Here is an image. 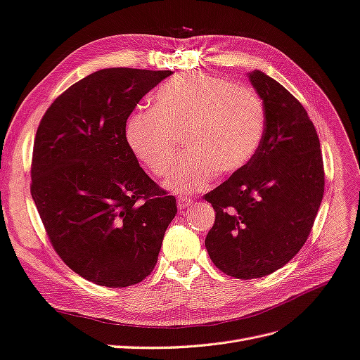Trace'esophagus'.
Wrapping results in <instances>:
<instances>
[{
    "instance_id": "34e87169",
    "label": "esophagus",
    "mask_w": 360,
    "mask_h": 360,
    "mask_svg": "<svg viewBox=\"0 0 360 360\" xmlns=\"http://www.w3.org/2000/svg\"><path fill=\"white\" fill-rule=\"evenodd\" d=\"M191 203H193V200H191L190 198H186V196H178V208H179V210L188 208Z\"/></svg>"
}]
</instances>
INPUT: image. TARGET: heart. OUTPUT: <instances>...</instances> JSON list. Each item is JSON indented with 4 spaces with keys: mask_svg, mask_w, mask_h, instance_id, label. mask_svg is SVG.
Returning <instances> with one entry per match:
<instances>
[{
    "mask_svg": "<svg viewBox=\"0 0 360 360\" xmlns=\"http://www.w3.org/2000/svg\"><path fill=\"white\" fill-rule=\"evenodd\" d=\"M264 131V105L250 89L210 74H187L161 86L150 110L128 119L127 140L155 176H167L182 139L187 155L166 186L191 193L208 187L215 172L233 174L248 166Z\"/></svg>",
    "mask_w": 360,
    "mask_h": 360,
    "instance_id": "heart-1",
    "label": "heart"
}]
</instances>
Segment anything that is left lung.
Masks as SVG:
<instances>
[{"instance_id":"obj_1","label":"left lung","mask_w":360,"mask_h":360,"mask_svg":"<svg viewBox=\"0 0 360 360\" xmlns=\"http://www.w3.org/2000/svg\"><path fill=\"white\" fill-rule=\"evenodd\" d=\"M265 131L248 166L205 194L215 221L205 238L214 265L237 279L279 270L303 248L324 194L320 139L303 105L261 70Z\"/></svg>"}]
</instances>
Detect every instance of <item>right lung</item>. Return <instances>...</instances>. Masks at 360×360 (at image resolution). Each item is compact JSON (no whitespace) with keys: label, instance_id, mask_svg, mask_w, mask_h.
<instances>
[{"label":"right lung","instance_id":"1","mask_svg":"<svg viewBox=\"0 0 360 360\" xmlns=\"http://www.w3.org/2000/svg\"><path fill=\"white\" fill-rule=\"evenodd\" d=\"M172 74L101 69L63 91L39 123L32 198L57 255L96 285L148 277L178 212L140 167L125 129L140 99Z\"/></svg>","mask_w":360,"mask_h":360}]
</instances>
